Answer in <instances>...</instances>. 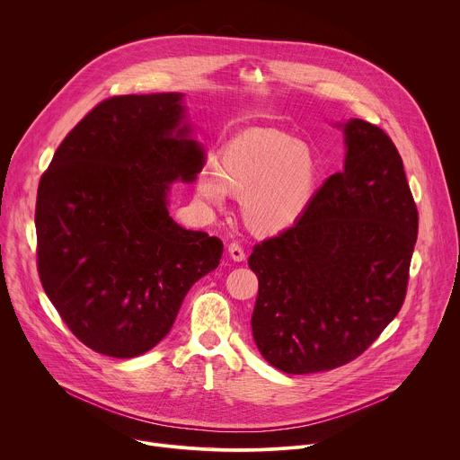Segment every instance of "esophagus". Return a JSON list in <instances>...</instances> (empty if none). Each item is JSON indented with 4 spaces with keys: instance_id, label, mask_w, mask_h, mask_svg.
<instances>
[{
    "instance_id": "1",
    "label": "esophagus",
    "mask_w": 460,
    "mask_h": 460,
    "mask_svg": "<svg viewBox=\"0 0 460 460\" xmlns=\"http://www.w3.org/2000/svg\"><path fill=\"white\" fill-rule=\"evenodd\" d=\"M229 254H231V258L236 260V261L245 260V249H243L238 242H231V243H229Z\"/></svg>"
}]
</instances>
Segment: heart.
Listing matches in <instances>:
<instances>
[{
	"instance_id": "heart-1",
	"label": "heart",
	"mask_w": 460,
	"mask_h": 460,
	"mask_svg": "<svg viewBox=\"0 0 460 460\" xmlns=\"http://www.w3.org/2000/svg\"><path fill=\"white\" fill-rule=\"evenodd\" d=\"M320 165L314 153L277 128H247L220 153V167L206 162L199 172V194L222 206L229 189L242 190L245 222L261 233L291 227L316 190Z\"/></svg>"
}]
</instances>
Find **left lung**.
Masks as SVG:
<instances>
[{
  "label": "left lung",
  "mask_w": 460,
  "mask_h": 460,
  "mask_svg": "<svg viewBox=\"0 0 460 460\" xmlns=\"http://www.w3.org/2000/svg\"><path fill=\"white\" fill-rule=\"evenodd\" d=\"M344 171L314 192L304 215L252 247L258 277L252 339L289 375L360 357L404 304L419 211L402 158L384 130L349 119Z\"/></svg>",
  "instance_id": "1"
}]
</instances>
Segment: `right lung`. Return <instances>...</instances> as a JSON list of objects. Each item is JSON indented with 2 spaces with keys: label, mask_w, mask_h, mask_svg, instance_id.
I'll return each mask as SVG.
<instances>
[{
  "label": "right lung",
  "mask_w": 460,
  "mask_h": 460,
  "mask_svg": "<svg viewBox=\"0 0 460 460\" xmlns=\"http://www.w3.org/2000/svg\"><path fill=\"white\" fill-rule=\"evenodd\" d=\"M180 100H103L65 137L38 185L41 286L71 333L112 358L153 349L190 286L222 258L220 238L180 227L167 211L169 185L192 181L204 165L187 125L178 128Z\"/></svg>",
  "instance_id": "1"
}]
</instances>
